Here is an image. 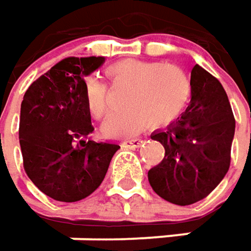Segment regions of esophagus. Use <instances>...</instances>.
Returning <instances> with one entry per match:
<instances>
[{"label":"esophagus","instance_id":"34e87169","mask_svg":"<svg viewBox=\"0 0 251 251\" xmlns=\"http://www.w3.org/2000/svg\"><path fill=\"white\" fill-rule=\"evenodd\" d=\"M144 140L140 139V137H137V139H130V140H125V142L122 143L124 144V147H127V149H137V147H140Z\"/></svg>","mask_w":251,"mask_h":251}]
</instances>
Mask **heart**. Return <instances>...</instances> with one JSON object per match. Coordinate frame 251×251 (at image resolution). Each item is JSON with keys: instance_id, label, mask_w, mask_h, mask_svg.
<instances>
[{"instance_id": "obj_1", "label": "heart", "mask_w": 251, "mask_h": 251, "mask_svg": "<svg viewBox=\"0 0 251 251\" xmlns=\"http://www.w3.org/2000/svg\"><path fill=\"white\" fill-rule=\"evenodd\" d=\"M114 83L134 86L130 108L111 114L104 132L111 137L134 136L149 126H168L176 122L187 108L192 86L176 66L137 59L121 61L108 69ZM86 94L91 112L104 117L112 109L108 86L96 77L86 83Z\"/></svg>"}]
</instances>
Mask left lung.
Listing matches in <instances>:
<instances>
[{
	"label": "left lung",
	"instance_id": "8db88e82",
	"mask_svg": "<svg viewBox=\"0 0 251 251\" xmlns=\"http://www.w3.org/2000/svg\"><path fill=\"white\" fill-rule=\"evenodd\" d=\"M190 86V105L182 117L151 134L165 155L149 171V182L160 197L177 205L200 201L220 185L235 136V118L220 80L195 65Z\"/></svg>",
	"mask_w": 251,
	"mask_h": 251
}]
</instances>
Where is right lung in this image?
Here are the masks:
<instances>
[{
  "instance_id": "right-lung-1",
  "label": "right lung",
  "mask_w": 251,
  "mask_h": 251,
  "mask_svg": "<svg viewBox=\"0 0 251 251\" xmlns=\"http://www.w3.org/2000/svg\"><path fill=\"white\" fill-rule=\"evenodd\" d=\"M104 56H69L31 83L23 96L19 143L23 167L40 190L56 201L90 196L104 180L119 144L93 140L84 77Z\"/></svg>"
}]
</instances>
